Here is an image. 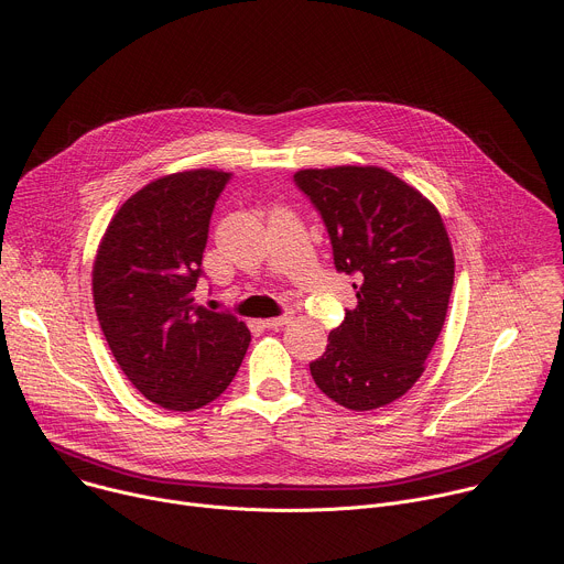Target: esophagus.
<instances>
[{
    "label": "esophagus",
    "mask_w": 564,
    "mask_h": 564,
    "mask_svg": "<svg viewBox=\"0 0 564 564\" xmlns=\"http://www.w3.org/2000/svg\"><path fill=\"white\" fill-rule=\"evenodd\" d=\"M292 322V315H283V317H272V319H263V326L265 328H272V330H279L283 326H288Z\"/></svg>",
    "instance_id": "1"
}]
</instances>
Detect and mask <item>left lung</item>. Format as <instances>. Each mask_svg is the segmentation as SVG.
<instances>
[{
  "mask_svg": "<svg viewBox=\"0 0 564 564\" xmlns=\"http://www.w3.org/2000/svg\"><path fill=\"white\" fill-rule=\"evenodd\" d=\"M296 186L322 214L335 268L355 274L357 305L311 365L315 384L352 412L416 384L445 324L454 253L434 204L380 166L303 169Z\"/></svg>",
  "mask_w": 564,
  "mask_h": 564,
  "instance_id": "left-lung-1",
  "label": "left lung"
}]
</instances>
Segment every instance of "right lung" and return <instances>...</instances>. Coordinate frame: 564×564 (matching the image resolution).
Returning a JSON list of instances; mask_svg holds the SVG:
<instances>
[{
    "label": "right lung",
    "mask_w": 564,
    "mask_h": 564,
    "mask_svg": "<svg viewBox=\"0 0 564 564\" xmlns=\"http://www.w3.org/2000/svg\"><path fill=\"white\" fill-rule=\"evenodd\" d=\"M229 177L195 169L145 184L121 204L94 259V308L117 365L143 398L171 412L216 400L251 341L245 322L193 299Z\"/></svg>",
    "instance_id": "obj_1"
}]
</instances>
